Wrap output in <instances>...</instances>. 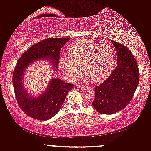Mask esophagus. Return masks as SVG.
I'll list each match as a JSON object with an SVG mask.
<instances>
[{"mask_svg": "<svg viewBox=\"0 0 151 151\" xmlns=\"http://www.w3.org/2000/svg\"><path fill=\"white\" fill-rule=\"evenodd\" d=\"M78 88H79V89L84 90V89H86V88H87V86H84V85H79V86H78Z\"/></svg>", "mask_w": 151, "mask_h": 151, "instance_id": "esophagus-1", "label": "esophagus"}]
</instances>
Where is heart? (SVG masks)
Listing matches in <instances>:
<instances>
[{
	"instance_id": "obj_1",
	"label": "heart",
	"mask_w": 151,
	"mask_h": 151,
	"mask_svg": "<svg viewBox=\"0 0 151 151\" xmlns=\"http://www.w3.org/2000/svg\"><path fill=\"white\" fill-rule=\"evenodd\" d=\"M69 55H62L61 70L71 81L75 80L83 70L87 77L96 82L103 81L113 72L115 65V50L107 42L77 41L69 47Z\"/></svg>"
}]
</instances>
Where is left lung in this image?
<instances>
[{"label":"left lung","instance_id":"left-lung-1","mask_svg":"<svg viewBox=\"0 0 151 151\" xmlns=\"http://www.w3.org/2000/svg\"><path fill=\"white\" fill-rule=\"evenodd\" d=\"M117 52V66L111 75L95 88L92 105L101 114L124 109L133 98L139 81V68L129 49L112 40Z\"/></svg>","mask_w":151,"mask_h":151}]
</instances>
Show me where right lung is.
<instances>
[{
	"label": "right lung",
	"instance_id": "obj_1",
	"mask_svg": "<svg viewBox=\"0 0 151 151\" xmlns=\"http://www.w3.org/2000/svg\"><path fill=\"white\" fill-rule=\"evenodd\" d=\"M69 38H50L29 48L18 60L13 72L12 83L16 99L22 110L29 117L47 120L60 110L68 93L73 85L59 78H52L42 93L32 96L24 87V74L28 67L36 60H46L51 64L52 72L58 68L60 52Z\"/></svg>",
	"mask_w": 151,
	"mask_h": 151
}]
</instances>
